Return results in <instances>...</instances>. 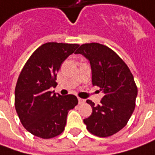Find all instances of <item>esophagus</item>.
I'll return each mask as SVG.
<instances>
[{
  "instance_id": "1",
  "label": "esophagus",
  "mask_w": 155,
  "mask_h": 155,
  "mask_svg": "<svg viewBox=\"0 0 155 155\" xmlns=\"http://www.w3.org/2000/svg\"><path fill=\"white\" fill-rule=\"evenodd\" d=\"M78 101H79V104H83V103H85V100L83 99H81V98H78Z\"/></svg>"
}]
</instances>
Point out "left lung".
Returning <instances> with one entry per match:
<instances>
[{
    "instance_id": "8db88e82",
    "label": "left lung",
    "mask_w": 155,
    "mask_h": 155,
    "mask_svg": "<svg viewBox=\"0 0 155 155\" xmlns=\"http://www.w3.org/2000/svg\"><path fill=\"white\" fill-rule=\"evenodd\" d=\"M75 54L87 58L92 68V82L104 94L100 104L87 99L93 112L84 119L91 134L108 137L121 130L130 120L137 96L134 76L120 56L109 47L99 43L84 44Z\"/></svg>"
}]
</instances>
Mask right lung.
<instances>
[{
  "instance_id": "add662e5",
  "label": "right lung",
  "mask_w": 155,
  "mask_h": 155,
  "mask_svg": "<svg viewBox=\"0 0 155 155\" xmlns=\"http://www.w3.org/2000/svg\"><path fill=\"white\" fill-rule=\"evenodd\" d=\"M77 44L46 43L31 54L19 74L14 104L25 129L33 136L50 139L61 134L68 111L78 104L76 96L52 94L61 63L78 48Z\"/></svg>"
}]
</instances>
